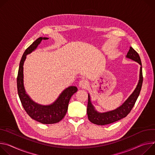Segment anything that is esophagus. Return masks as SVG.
I'll return each instance as SVG.
<instances>
[{
  "mask_svg": "<svg viewBox=\"0 0 155 155\" xmlns=\"http://www.w3.org/2000/svg\"><path fill=\"white\" fill-rule=\"evenodd\" d=\"M79 87L82 89H86L88 87L89 83H88L87 81L85 80V79H82L81 81H80V82L79 83Z\"/></svg>",
  "mask_w": 155,
  "mask_h": 155,
  "instance_id": "obj_1",
  "label": "esophagus"
}]
</instances>
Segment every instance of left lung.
<instances>
[{
  "label": "left lung",
  "mask_w": 155,
  "mask_h": 155,
  "mask_svg": "<svg viewBox=\"0 0 155 155\" xmlns=\"http://www.w3.org/2000/svg\"><path fill=\"white\" fill-rule=\"evenodd\" d=\"M126 57L138 62L141 65L140 71V79L138 84L137 85V87L135 88L133 93L130 95V97L121 107H119L114 110L104 113H98L97 111L95 110L94 107L91 102L90 96L89 95L87 113L88 115V119L91 123L101 126L113 123L127 116V115L130 112L132 108L134 107L136 100L140 94L142 86L143 74L142 62L139 54L132 47H130V49Z\"/></svg>",
  "instance_id": "1"
}]
</instances>
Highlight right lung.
Masks as SVG:
<instances>
[{
    "label": "right lung",
    "instance_id": "add662e5",
    "mask_svg": "<svg viewBox=\"0 0 155 155\" xmlns=\"http://www.w3.org/2000/svg\"><path fill=\"white\" fill-rule=\"evenodd\" d=\"M47 38H39L28 47L21 57L17 76V90L21 105L27 114L33 119L42 124H50L57 123L64 117L68 111V104L71 96L77 92L78 88L71 86L66 89L58 99L48 106L40 105L34 102L26 94L23 85V63L26 55L36 49L42 40Z\"/></svg>",
    "mask_w": 155,
    "mask_h": 155
}]
</instances>
